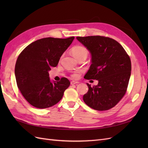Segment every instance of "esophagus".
<instances>
[{"instance_id": "34e87169", "label": "esophagus", "mask_w": 148, "mask_h": 148, "mask_svg": "<svg viewBox=\"0 0 148 148\" xmlns=\"http://www.w3.org/2000/svg\"><path fill=\"white\" fill-rule=\"evenodd\" d=\"M79 82H76V81H71V85H73V84H78Z\"/></svg>"}]
</instances>
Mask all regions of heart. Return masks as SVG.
<instances>
[{"mask_svg":"<svg viewBox=\"0 0 148 148\" xmlns=\"http://www.w3.org/2000/svg\"><path fill=\"white\" fill-rule=\"evenodd\" d=\"M71 54L76 59H78L80 57H86L88 56V50L83 46H76L71 49ZM73 77H77V74H74Z\"/></svg>","mask_w":148,"mask_h":148,"instance_id":"b5f03b06","label":"heart"}]
</instances>
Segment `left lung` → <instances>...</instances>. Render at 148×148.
Masks as SVG:
<instances>
[{"instance_id": "8db88e82", "label": "left lung", "mask_w": 148, "mask_h": 148, "mask_svg": "<svg viewBox=\"0 0 148 148\" xmlns=\"http://www.w3.org/2000/svg\"><path fill=\"white\" fill-rule=\"evenodd\" d=\"M91 53V65L84 78L96 79L83 96L87 106L97 110H109L122 99L131 75L132 65L125 49L115 40L100 36L77 37Z\"/></svg>"}]
</instances>
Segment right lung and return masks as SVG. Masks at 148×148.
Wrapping results in <instances>:
<instances>
[{
    "label": "right lung",
    "instance_id": "right-lung-1",
    "mask_svg": "<svg viewBox=\"0 0 148 148\" xmlns=\"http://www.w3.org/2000/svg\"><path fill=\"white\" fill-rule=\"evenodd\" d=\"M75 37L45 38L26 47L18 57L15 75L18 88L25 99L38 109H46L59 102L70 83L66 78L51 81L49 71L56 67Z\"/></svg>",
    "mask_w": 148,
    "mask_h": 148
}]
</instances>
